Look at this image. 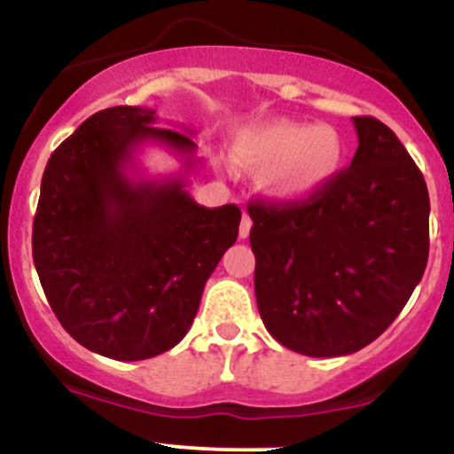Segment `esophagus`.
<instances>
[{
	"label": "esophagus",
	"instance_id": "esophagus-1",
	"mask_svg": "<svg viewBox=\"0 0 454 454\" xmlns=\"http://www.w3.org/2000/svg\"><path fill=\"white\" fill-rule=\"evenodd\" d=\"M251 225H254V223H251V216H249V214H247V212H242V221H240V238H247V236H249Z\"/></svg>",
	"mask_w": 454,
	"mask_h": 454
}]
</instances>
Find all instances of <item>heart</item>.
<instances>
[{"instance_id": "1", "label": "heart", "mask_w": 454, "mask_h": 454, "mask_svg": "<svg viewBox=\"0 0 454 454\" xmlns=\"http://www.w3.org/2000/svg\"><path fill=\"white\" fill-rule=\"evenodd\" d=\"M343 142L332 126L266 120L233 139V159L262 172V188L278 200H303L324 190L343 163Z\"/></svg>"}]
</instances>
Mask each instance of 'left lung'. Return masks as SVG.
<instances>
[{"mask_svg": "<svg viewBox=\"0 0 454 454\" xmlns=\"http://www.w3.org/2000/svg\"><path fill=\"white\" fill-rule=\"evenodd\" d=\"M358 148L317 194L249 203L255 299L266 330L293 352L345 356L376 340L428 262V190L394 130L352 118Z\"/></svg>", "mask_w": 454, "mask_h": 454, "instance_id": "8db88e82", "label": "left lung"}]
</instances>
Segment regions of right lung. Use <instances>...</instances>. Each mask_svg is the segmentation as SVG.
Instances as JSON below:
<instances>
[{"label":"right lung","instance_id":"obj_1","mask_svg":"<svg viewBox=\"0 0 454 454\" xmlns=\"http://www.w3.org/2000/svg\"><path fill=\"white\" fill-rule=\"evenodd\" d=\"M142 106H111L52 153L41 179L32 258L56 319L82 348L144 361L192 325L205 282L236 242L240 209L203 207L185 176L130 179L139 144L194 168L196 144Z\"/></svg>","mask_w":454,"mask_h":454}]
</instances>
